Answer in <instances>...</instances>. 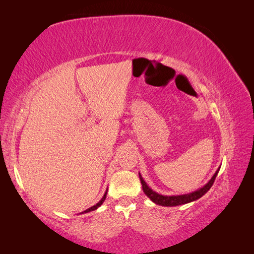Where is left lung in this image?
Wrapping results in <instances>:
<instances>
[{"instance_id":"1","label":"left lung","mask_w":254,"mask_h":254,"mask_svg":"<svg viewBox=\"0 0 254 254\" xmlns=\"http://www.w3.org/2000/svg\"><path fill=\"white\" fill-rule=\"evenodd\" d=\"M220 168H221V167H218L216 173L213 175V177L209 179V182L206 185H204L203 187L198 188L195 191L188 192V194H184V195H171V196H169V195L158 194V192L152 190V189L148 186L147 183H145L144 179L142 178V176L140 175V173H139V177H140L141 184H142V189H143L144 194L147 195L149 198L153 201L154 204L160 205V206H170V207H173V206H178V205L191 203V201H195L197 199H199L201 196H204L206 192L209 190L210 187L213 186V184L215 182V178H216L218 171H220Z\"/></svg>"}]
</instances>
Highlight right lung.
Returning <instances> with one entry per match:
<instances>
[{
    "label": "right lung",
    "instance_id": "obj_1",
    "mask_svg": "<svg viewBox=\"0 0 254 254\" xmlns=\"http://www.w3.org/2000/svg\"><path fill=\"white\" fill-rule=\"evenodd\" d=\"M106 194H107V189H106V191H105V194H104V196L102 197V199L98 201V203L96 204V205H94V206H92V207H89V208H87L86 210H84V212H81V213H79V214H84V213H89V212H93V210H95V209H97L98 207H100V206L104 203V200H105V198H106Z\"/></svg>",
    "mask_w": 254,
    "mask_h": 254
}]
</instances>
